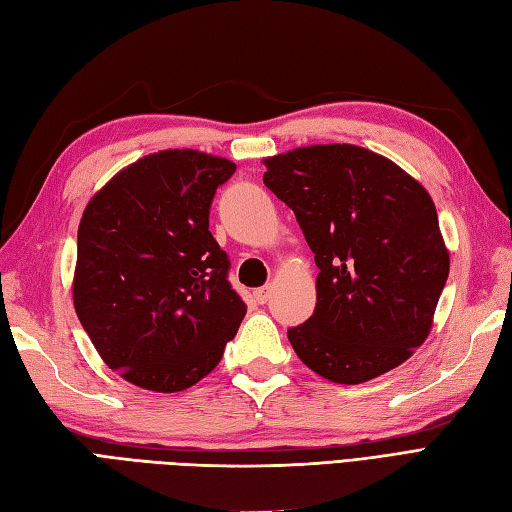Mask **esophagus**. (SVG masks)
Masks as SVG:
<instances>
[{
	"mask_svg": "<svg viewBox=\"0 0 512 512\" xmlns=\"http://www.w3.org/2000/svg\"><path fill=\"white\" fill-rule=\"evenodd\" d=\"M254 297H256L258 304H267L269 297H271V284L260 286V289H256V291H254Z\"/></svg>",
	"mask_w": 512,
	"mask_h": 512,
	"instance_id": "esophagus-1",
	"label": "esophagus"
}]
</instances>
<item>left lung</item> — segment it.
<instances>
[{
	"label": "left lung",
	"instance_id": "1",
	"mask_svg": "<svg viewBox=\"0 0 512 512\" xmlns=\"http://www.w3.org/2000/svg\"><path fill=\"white\" fill-rule=\"evenodd\" d=\"M315 254L317 306L289 341L306 367L360 384L402 365L430 332L450 273L434 202L395 162L356 145L265 160Z\"/></svg>",
	"mask_w": 512,
	"mask_h": 512
}]
</instances>
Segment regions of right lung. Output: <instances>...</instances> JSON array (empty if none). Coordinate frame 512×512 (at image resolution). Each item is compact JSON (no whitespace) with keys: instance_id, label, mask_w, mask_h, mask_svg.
<instances>
[{"instance_id":"right-lung-1","label":"right lung","mask_w":512,"mask_h":512,"mask_svg":"<svg viewBox=\"0 0 512 512\" xmlns=\"http://www.w3.org/2000/svg\"><path fill=\"white\" fill-rule=\"evenodd\" d=\"M234 171L167 149L117 173L84 210L73 304L104 363L141 389L176 393L208 376L245 317L208 230Z\"/></svg>"}]
</instances>
